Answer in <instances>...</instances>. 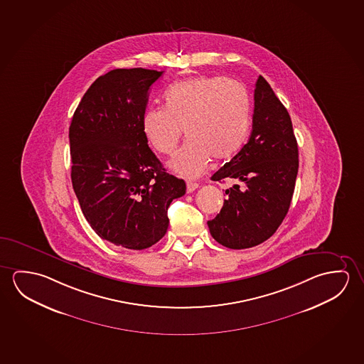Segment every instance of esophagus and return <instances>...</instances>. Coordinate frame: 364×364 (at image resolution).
<instances>
[{"mask_svg":"<svg viewBox=\"0 0 364 364\" xmlns=\"http://www.w3.org/2000/svg\"><path fill=\"white\" fill-rule=\"evenodd\" d=\"M200 186L196 182H187V193H191L193 191L197 190Z\"/></svg>","mask_w":364,"mask_h":364,"instance_id":"obj_1","label":"esophagus"}]
</instances>
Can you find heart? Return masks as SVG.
<instances>
[{"mask_svg": "<svg viewBox=\"0 0 364 364\" xmlns=\"http://www.w3.org/2000/svg\"><path fill=\"white\" fill-rule=\"evenodd\" d=\"M166 109H148L143 133L153 149L172 156L185 130L188 141L169 168L196 178L211 158L226 161L237 153L248 134L250 101L242 85L219 77H197L171 87Z\"/></svg>", "mask_w": 364, "mask_h": 364, "instance_id": "1", "label": "heart"}]
</instances>
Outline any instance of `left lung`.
I'll return each instance as SVG.
<instances>
[{
    "mask_svg": "<svg viewBox=\"0 0 364 364\" xmlns=\"http://www.w3.org/2000/svg\"><path fill=\"white\" fill-rule=\"evenodd\" d=\"M299 171V148L289 111L259 75L254 90L253 130L248 143L213 176L234 178L208 229L226 248H252L276 232L289 213Z\"/></svg>",
    "mask_w": 364,
    "mask_h": 364,
    "instance_id": "left-lung-1",
    "label": "left lung"
}]
</instances>
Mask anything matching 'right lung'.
<instances>
[{
    "instance_id": "add662e5",
    "label": "right lung",
    "mask_w": 364,
    "mask_h": 364,
    "mask_svg": "<svg viewBox=\"0 0 364 364\" xmlns=\"http://www.w3.org/2000/svg\"><path fill=\"white\" fill-rule=\"evenodd\" d=\"M163 72L132 68L98 77L70 127L72 185L98 237L141 250L167 232V210L186 193L183 179L166 172L143 133L151 85Z\"/></svg>"
}]
</instances>
